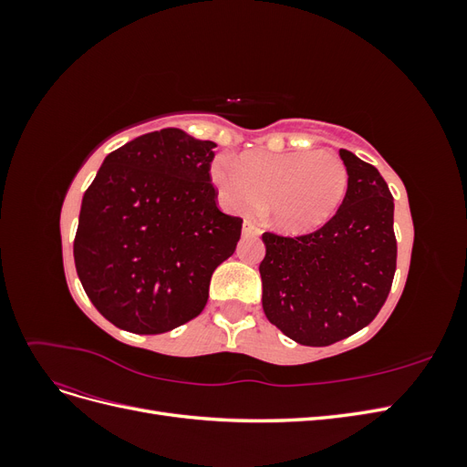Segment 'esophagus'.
<instances>
[{"mask_svg": "<svg viewBox=\"0 0 467 467\" xmlns=\"http://www.w3.org/2000/svg\"><path fill=\"white\" fill-rule=\"evenodd\" d=\"M259 234H261V228L255 222H251V220L244 222V235H259Z\"/></svg>", "mask_w": 467, "mask_h": 467, "instance_id": "1", "label": "esophagus"}]
</instances>
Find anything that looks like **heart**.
Masks as SVG:
<instances>
[{
    "label": "heart",
    "mask_w": 467,
    "mask_h": 467,
    "mask_svg": "<svg viewBox=\"0 0 467 467\" xmlns=\"http://www.w3.org/2000/svg\"><path fill=\"white\" fill-rule=\"evenodd\" d=\"M223 206L234 212L266 210L276 228L300 234L327 222L345 201L348 169L333 151H253L239 163L220 155L210 167Z\"/></svg>",
    "instance_id": "b5f03b06"
}]
</instances>
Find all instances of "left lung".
<instances>
[{
  "instance_id": "8db88e82",
  "label": "left lung",
  "mask_w": 467,
  "mask_h": 467,
  "mask_svg": "<svg viewBox=\"0 0 467 467\" xmlns=\"http://www.w3.org/2000/svg\"><path fill=\"white\" fill-rule=\"evenodd\" d=\"M348 189L316 232H265L259 265L266 319L306 347H327L366 327L388 300L398 263L393 196L370 163L338 151Z\"/></svg>"
}]
</instances>
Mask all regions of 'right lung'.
<instances>
[{
	"instance_id": "obj_1",
	"label": "right lung",
	"mask_w": 467,
	"mask_h": 467,
	"mask_svg": "<svg viewBox=\"0 0 467 467\" xmlns=\"http://www.w3.org/2000/svg\"><path fill=\"white\" fill-rule=\"evenodd\" d=\"M214 148L177 129L144 134L110 151L83 194L76 271L117 327L160 335L204 309L244 223L218 208Z\"/></svg>"
}]
</instances>
